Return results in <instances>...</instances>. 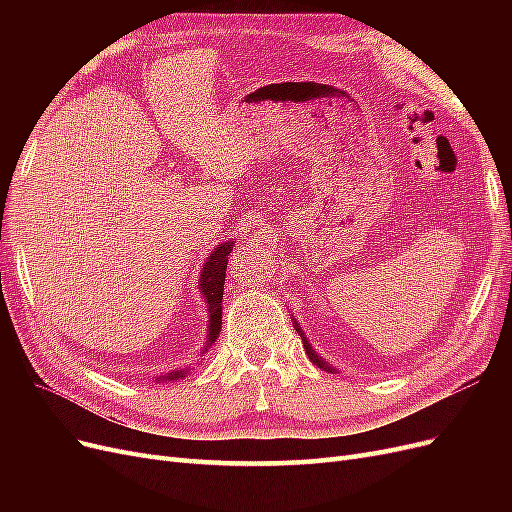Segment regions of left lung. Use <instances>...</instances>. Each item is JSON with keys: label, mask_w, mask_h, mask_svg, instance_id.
Masks as SVG:
<instances>
[{"label": "left lung", "mask_w": 512, "mask_h": 512, "mask_svg": "<svg viewBox=\"0 0 512 512\" xmlns=\"http://www.w3.org/2000/svg\"><path fill=\"white\" fill-rule=\"evenodd\" d=\"M292 324H294V329H297V333L301 335V339H303V348H305V352H307V356H309V361H312L316 367H320V369H324V371H331V374H337V369L331 365V363H327L322 359V356H318L316 354V350L312 348V344L307 342V337H305V333H303V329L299 327V322H297V318L292 316Z\"/></svg>", "instance_id": "8db88e82"}]
</instances>
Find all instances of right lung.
Instances as JSON below:
<instances>
[{
	"label": "right lung",
	"instance_id": "obj_1",
	"mask_svg": "<svg viewBox=\"0 0 512 512\" xmlns=\"http://www.w3.org/2000/svg\"><path fill=\"white\" fill-rule=\"evenodd\" d=\"M232 245L235 241H224L220 243L211 256L205 260L203 271H200V282L198 290L203 294L207 312H209V324H207V339H205V348L200 350V356H205V352L215 344V339L220 337L222 329V297H224V280H226V265H228V256L232 252ZM194 369V367H192ZM190 367L183 369H170L168 374L156 378L158 382H177L181 378L188 376Z\"/></svg>",
	"mask_w": 512,
	"mask_h": 512
}]
</instances>
